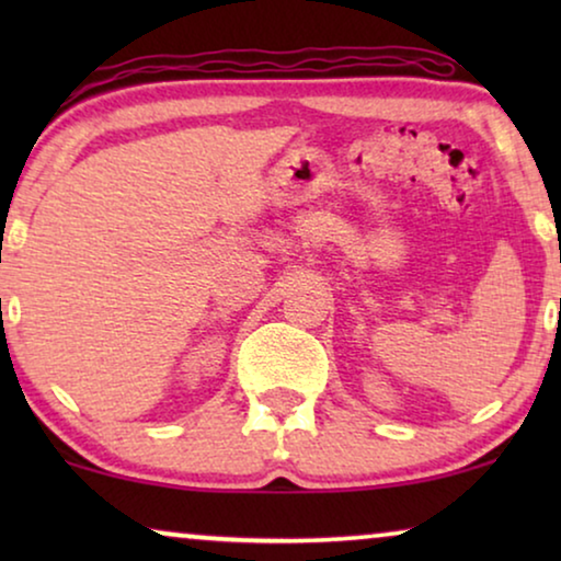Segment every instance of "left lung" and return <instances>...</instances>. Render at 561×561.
<instances>
[{"instance_id":"8db88e82","label":"left lung","mask_w":561,"mask_h":561,"mask_svg":"<svg viewBox=\"0 0 561 561\" xmlns=\"http://www.w3.org/2000/svg\"><path fill=\"white\" fill-rule=\"evenodd\" d=\"M559 311H561V301H559Z\"/></svg>"}]
</instances>
